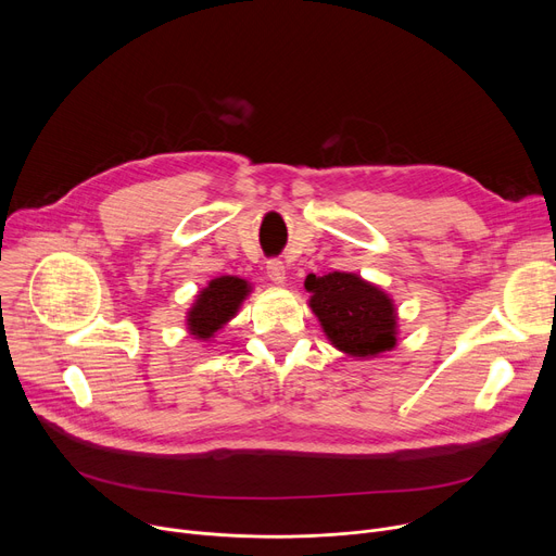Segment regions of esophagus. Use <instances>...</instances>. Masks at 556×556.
Masks as SVG:
<instances>
[{
  "mask_svg": "<svg viewBox=\"0 0 556 556\" xmlns=\"http://www.w3.org/2000/svg\"><path fill=\"white\" fill-rule=\"evenodd\" d=\"M266 270H268V279H270V281H275V283H283V281H286V266H283V261L270 258Z\"/></svg>",
  "mask_w": 556,
  "mask_h": 556,
  "instance_id": "1",
  "label": "esophagus"
}]
</instances>
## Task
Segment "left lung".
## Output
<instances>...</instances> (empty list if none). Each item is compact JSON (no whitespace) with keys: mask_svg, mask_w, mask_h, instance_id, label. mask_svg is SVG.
<instances>
[{"mask_svg":"<svg viewBox=\"0 0 556 556\" xmlns=\"http://www.w3.org/2000/svg\"><path fill=\"white\" fill-rule=\"evenodd\" d=\"M308 306L340 352L371 358L396 346V308L388 293L354 273L308 275Z\"/></svg>","mask_w":556,"mask_h":556,"instance_id":"8db88e82","label":"left lung"}]
</instances>
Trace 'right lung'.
Wrapping results in <instances>:
<instances>
[{
	"instance_id": "obj_1",
	"label": "right lung",
	"mask_w": 556,
	"mask_h": 556,
	"mask_svg": "<svg viewBox=\"0 0 556 556\" xmlns=\"http://www.w3.org/2000/svg\"><path fill=\"white\" fill-rule=\"evenodd\" d=\"M252 286L241 277H216L200 290L187 313V329L198 340H210L239 313Z\"/></svg>"
}]
</instances>
